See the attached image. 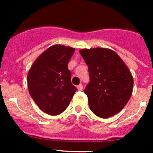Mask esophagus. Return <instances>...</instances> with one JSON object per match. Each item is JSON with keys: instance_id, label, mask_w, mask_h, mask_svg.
<instances>
[{"instance_id": "34e87169", "label": "esophagus", "mask_w": 153, "mask_h": 153, "mask_svg": "<svg viewBox=\"0 0 153 153\" xmlns=\"http://www.w3.org/2000/svg\"><path fill=\"white\" fill-rule=\"evenodd\" d=\"M83 84H81V83H80V84L78 85L77 86H76V88H77L78 90H83Z\"/></svg>"}]
</instances>
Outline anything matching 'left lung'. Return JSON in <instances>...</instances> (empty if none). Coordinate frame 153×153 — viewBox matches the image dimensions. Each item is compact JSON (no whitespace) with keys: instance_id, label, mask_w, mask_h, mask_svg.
Listing matches in <instances>:
<instances>
[{"instance_id":"left-lung-1","label":"left lung","mask_w":153,"mask_h":153,"mask_svg":"<svg viewBox=\"0 0 153 153\" xmlns=\"http://www.w3.org/2000/svg\"><path fill=\"white\" fill-rule=\"evenodd\" d=\"M88 66L90 83L84 93L96 116L106 119L120 113L132 93L133 78L117 53L106 48L82 49Z\"/></svg>"}]
</instances>
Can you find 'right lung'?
I'll use <instances>...</instances> for the list:
<instances>
[{"mask_svg": "<svg viewBox=\"0 0 153 153\" xmlns=\"http://www.w3.org/2000/svg\"><path fill=\"white\" fill-rule=\"evenodd\" d=\"M75 49L56 44L46 50L31 66L28 90L42 111L51 116L63 113L76 88L71 83L68 63Z\"/></svg>", "mask_w": 153, "mask_h": 153, "instance_id": "add662e5", "label": "right lung"}]
</instances>
